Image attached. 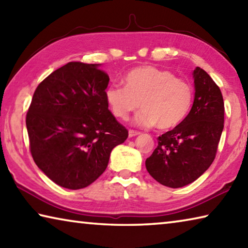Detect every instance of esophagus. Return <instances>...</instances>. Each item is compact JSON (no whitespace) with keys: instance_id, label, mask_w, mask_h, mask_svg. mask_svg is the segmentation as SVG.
<instances>
[{"instance_id":"obj_1","label":"esophagus","mask_w":248,"mask_h":248,"mask_svg":"<svg viewBox=\"0 0 248 248\" xmlns=\"http://www.w3.org/2000/svg\"><path fill=\"white\" fill-rule=\"evenodd\" d=\"M140 132L137 131V130H133V129H130L129 130V137H136V136H139Z\"/></svg>"}]
</instances>
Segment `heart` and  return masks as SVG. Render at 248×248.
I'll list each match as a JSON object with an SVG mask.
<instances>
[{
  "label": "heart",
  "instance_id": "1",
  "mask_svg": "<svg viewBox=\"0 0 248 248\" xmlns=\"http://www.w3.org/2000/svg\"><path fill=\"white\" fill-rule=\"evenodd\" d=\"M106 102L115 117L125 120L141 106L136 118L141 127L167 130L177 127L190 111L194 91L189 83L174 73L153 65H141L125 74L124 86L112 84Z\"/></svg>",
  "mask_w": 248,
  "mask_h": 248
}]
</instances>
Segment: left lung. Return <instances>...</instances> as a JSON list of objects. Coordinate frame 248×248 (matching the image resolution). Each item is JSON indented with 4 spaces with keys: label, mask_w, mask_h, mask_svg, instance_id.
<instances>
[{
    "label": "left lung",
    "mask_w": 248,
    "mask_h": 248,
    "mask_svg": "<svg viewBox=\"0 0 248 248\" xmlns=\"http://www.w3.org/2000/svg\"><path fill=\"white\" fill-rule=\"evenodd\" d=\"M195 100L182 124L157 138L146 170L159 184L179 188L195 182L215 161L224 127L220 87L199 66L194 71Z\"/></svg>",
    "instance_id": "obj_1"
}]
</instances>
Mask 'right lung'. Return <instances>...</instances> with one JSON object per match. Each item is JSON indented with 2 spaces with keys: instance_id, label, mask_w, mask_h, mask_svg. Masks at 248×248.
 <instances>
[{
  "instance_id": "add662e5",
  "label": "right lung",
  "mask_w": 248,
  "mask_h": 248,
  "mask_svg": "<svg viewBox=\"0 0 248 248\" xmlns=\"http://www.w3.org/2000/svg\"><path fill=\"white\" fill-rule=\"evenodd\" d=\"M109 77L98 64L69 62L33 93L26 115L29 150L36 165L61 187L81 189L108 165L128 130L108 109Z\"/></svg>"
}]
</instances>
